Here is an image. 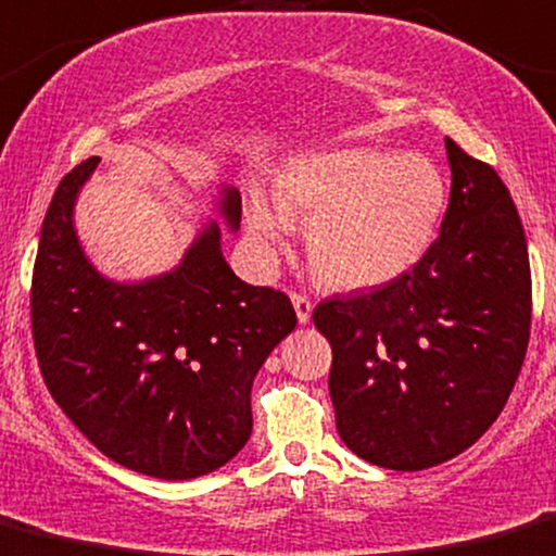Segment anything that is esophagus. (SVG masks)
Here are the masks:
<instances>
[{
  "label": "esophagus",
  "mask_w": 556,
  "mask_h": 556,
  "mask_svg": "<svg viewBox=\"0 0 556 556\" xmlns=\"http://www.w3.org/2000/svg\"><path fill=\"white\" fill-rule=\"evenodd\" d=\"M290 298H293V306H295V314H298V323H308L312 319V298L303 295V293H290Z\"/></svg>",
  "instance_id": "obj_1"
}]
</instances>
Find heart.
Wrapping results in <instances>:
<instances>
[{
    "label": "heart",
    "mask_w": 556,
    "mask_h": 556,
    "mask_svg": "<svg viewBox=\"0 0 556 556\" xmlns=\"http://www.w3.org/2000/svg\"><path fill=\"white\" fill-rule=\"evenodd\" d=\"M274 200L255 194L248 226L263 253L306 226V253L323 282L341 290L378 288L410 271L434 242L447 210V178L424 154L359 149L298 160L274 184Z\"/></svg>",
    "instance_id": "obj_1"
}]
</instances>
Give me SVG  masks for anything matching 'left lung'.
Instances as JSON below:
<instances>
[{"instance_id": "left-lung-1", "label": "left lung", "mask_w": 556, "mask_h": 556, "mask_svg": "<svg viewBox=\"0 0 556 556\" xmlns=\"http://www.w3.org/2000/svg\"><path fill=\"white\" fill-rule=\"evenodd\" d=\"M445 149L450 202L424 258L312 314L332 346L338 434L383 469H429L475 445L504 410L530 341L528 242L509 189L455 140Z\"/></svg>"}]
</instances>
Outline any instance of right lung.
Segmentation results:
<instances>
[{"label":"right lung","mask_w":556,"mask_h":556,"mask_svg":"<svg viewBox=\"0 0 556 556\" xmlns=\"http://www.w3.org/2000/svg\"><path fill=\"white\" fill-rule=\"evenodd\" d=\"M85 160L47 207L31 277V336L47 391L103 455L138 475L194 479L229 464L253 431L255 372L288 332L282 290L253 288L207 224L178 268L136 285L101 277L79 248L74 200ZM237 229L242 200L226 189Z\"/></svg>","instance_id":"add662e5"}]
</instances>
